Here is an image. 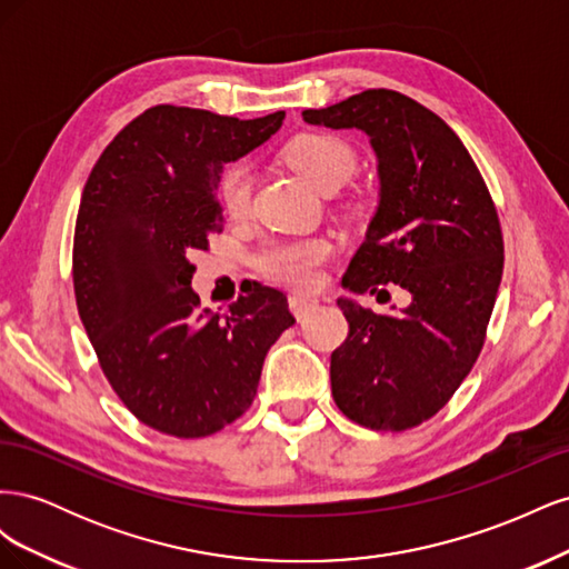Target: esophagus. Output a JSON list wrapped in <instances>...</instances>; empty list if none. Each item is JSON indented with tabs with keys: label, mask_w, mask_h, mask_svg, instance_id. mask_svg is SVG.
<instances>
[{
	"label": "esophagus",
	"mask_w": 569,
	"mask_h": 569,
	"mask_svg": "<svg viewBox=\"0 0 569 569\" xmlns=\"http://www.w3.org/2000/svg\"><path fill=\"white\" fill-rule=\"evenodd\" d=\"M318 303L320 301L316 297H291L289 299V308H291V313L297 316V320H303L308 313L316 311Z\"/></svg>",
	"instance_id": "34e87169"
}]
</instances>
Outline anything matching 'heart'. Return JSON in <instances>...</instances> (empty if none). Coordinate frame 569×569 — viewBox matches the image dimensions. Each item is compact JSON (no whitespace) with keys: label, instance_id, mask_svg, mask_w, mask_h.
I'll return each instance as SVG.
<instances>
[{"label":"heart","instance_id":"b5f03b06","mask_svg":"<svg viewBox=\"0 0 569 569\" xmlns=\"http://www.w3.org/2000/svg\"><path fill=\"white\" fill-rule=\"evenodd\" d=\"M287 163L320 192H335L347 182L356 168L353 149L335 134L306 132L291 140L284 151ZM253 173L247 163H234L220 182V201L228 216H244L251 201ZM332 256V244L322 237L299 239V242L272 244L256 258V266L268 280L284 287L306 289L320 278V266Z\"/></svg>","mask_w":569,"mask_h":569}]
</instances>
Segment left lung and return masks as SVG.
<instances>
[{
	"mask_svg": "<svg viewBox=\"0 0 569 569\" xmlns=\"http://www.w3.org/2000/svg\"><path fill=\"white\" fill-rule=\"evenodd\" d=\"M308 126L370 137L380 201L341 287L353 295L408 291L399 316L337 299L349 337L332 353L335 403L353 422L403 432L446 406L485 343L503 274L496 206L460 137L401 92L366 90Z\"/></svg>",
	"mask_w": 569,
	"mask_h": 569,
	"instance_id": "8db88e82",
	"label": "left lung"
}]
</instances>
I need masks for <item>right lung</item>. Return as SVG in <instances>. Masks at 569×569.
Instances as JSON below:
<instances>
[{"mask_svg":"<svg viewBox=\"0 0 569 569\" xmlns=\"http://www.w3.org/2000/svg\"><path fill=\"white\" fill-rule=\"evenodd\" d=\"M284 111L239 120L151 107L120 130L82 189L73 287L99 366L132 416L197 439L251 406L268 349L295 325L282 291L253 284L226 316L199 308L197 249L222 230V166L280 130Z\"/></svg>","mask_w":569,"mask_h":569,"instance_id":"right-lung-1","label":"right lung"}]
</instances>
